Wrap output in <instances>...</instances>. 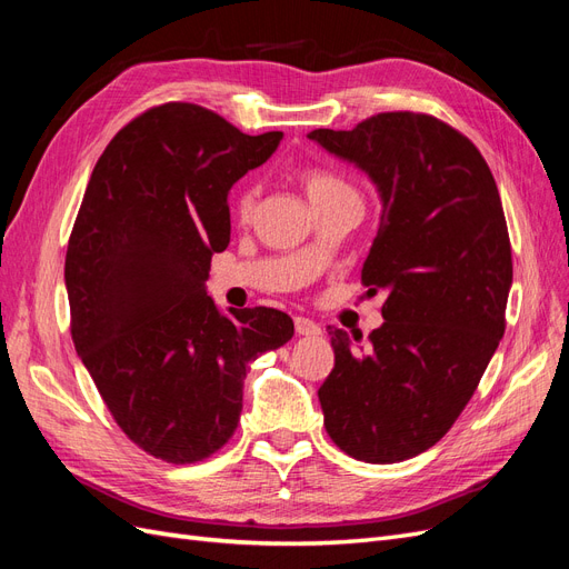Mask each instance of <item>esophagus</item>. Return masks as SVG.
Wrapping results in <instances>:
<instances>
[{"label":"esophagus","mask_w":569,"mask_h":569,"mask_svg":"<svg viewBox=\"0 0 569 569\" xmlns=\"http://www.w3.org/2000/svg\"><path fill=\"white\" fill-rule=\"evenodd\" d=\"M295 327H297V335H301V337H318L322 332L318 322H313L311 318H303V316L295 318Z\"/></svg>","instance_id":"obj_1"}]
</instances>
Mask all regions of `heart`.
Instances as JSON below:
<instances>
[{"mask_svg":"<svg viewBox=\"0 0 569 569\" xmlns=\"http://www.w3.org/2000/svg\"><path fill=\"white\" fill-rule=\"evenodd\" d=\"M301 182L306 187V194L311 199V203H320L327 199H335L339 194H349L353 189L343 182L341 178H337L330 170H320V168H308L301 173ZM256 194H258V187L253 182H244L237 187L232 206L237 216H249L253 211V203H256Z\"/></svg>","mask_w":569,"mask_h":569,"instance_id":"heart-1","label":"heart"}]
</instances>
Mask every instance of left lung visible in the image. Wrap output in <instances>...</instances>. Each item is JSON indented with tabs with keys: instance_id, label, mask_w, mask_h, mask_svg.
I'll return each mask as SVG.
<instances>
[{
	"instance_id": "obj_1",
	"label": "left lung",
	"mask_w": 569,
	"mask_h": 569,
	"mask_svg": "<svg viewBox=\"0 0 569 569\" xmlns=\"http://www.w3.org/2000/svg\"><path fill=\"white\" fill-rule=\"evenodd\" d=\"M308 137L366 170L382 199L360 280L368 295L387 291L385 322L366 347L363 335L327 327L325 429L356 460H408L449 432L506 332L503 203L479 149L435 116L377 113Z\"/></svg>"
}]
</instances>
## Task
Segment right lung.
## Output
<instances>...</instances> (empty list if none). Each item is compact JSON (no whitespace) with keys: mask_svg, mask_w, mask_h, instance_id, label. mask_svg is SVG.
<instances>
[{"mask_svg":"<svg viewBox=\"0 0 569 569\" xmlns=\"http://www.w3.org/2000/svg\"><path fill=\"white\" fill-rule=\"evenodd\" d=\"M280 140L168 101L116 132L84 189L66 251L71 337L118 427L153 458L222 449L249 363L295 335L274 308L222 316L203 287L230 244V187Z\"/></svg>","mask_w":569,"mask_h":569,"instance_id":"add662e5","label":"right lung"}]
</instances>
